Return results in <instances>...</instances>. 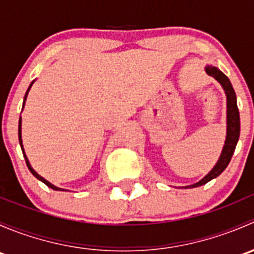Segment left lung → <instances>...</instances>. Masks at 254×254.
<instances>
[{"instance_id": "8db88e82", "label": "left lung", "mask_w": 254, "mask_h": 254, "mask_svg": "<svg viewBox=\"0 0 254 254\" xmlns=\"http://www.w3.org/2000/svg\"><path fill=\"white\" fill-rule=\"evenodd\" d=\"M205 71L207 75L214 77L220 84H221L222 88H224L225 91V94H226V101H227L226 140H225V145H224V148H222L221 155H220L219 161H217L216 165L214 166V168H212V170L199 182L191 184V186L184 187L186 189L196 188V187L204 186V184H206L207 182H210L211 179L216 178L217 176L221 175V173L225 171V168L229 166L230 161H231L232 155H234L235 152V148H236L238 137H240V112H238V108H237L236 93H235L231 82H230L229 77H227L224 72H221V71H220L217 67H215V66L207 65L205 67Z\"/></svg>"}]
</instances>
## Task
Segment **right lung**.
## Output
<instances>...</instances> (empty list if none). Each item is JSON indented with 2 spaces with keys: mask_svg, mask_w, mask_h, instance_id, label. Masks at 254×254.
Masks as SVG:
<instances>
[{
  "mask_svg": "<svg viewBox=\"0 0 254 254\" xmlns=\"http://www.w3.org/2000/svg\"><path fill=\"white\" fill-rule=\"evenodd\" d=\"M33 83H34V81H33L32 83H30L29 88H28V91L25 92V96H24V102H23V108H24V103H25V99H27L28 92H29L30 87H32V84H33ZM18 137H19V143H20V148H22L23 156H24V158H25V162H27V166H28V168H29V171H30V172H32V175L34 176L35 178H38V179H39V181H42L43 183H44V184H47V186L49 187V188L54 189V190H65V189H63V188H59V187H55V186H54V184H51L50 182H48L47 179H45V178H43L42 176H39V175H38V173L35 172L34 170H33V168H32V166H30L29 161H28V158H27V155H25V152H24V148H23V143H22V118H19V125H18Z\"/></svg>",
  "mask_w": 254,
  "mask_h": 254,
  "instance_id": "right-lung-1",
  "label": "right lung"
}]
</instances>
